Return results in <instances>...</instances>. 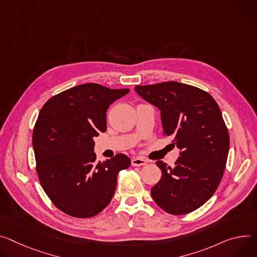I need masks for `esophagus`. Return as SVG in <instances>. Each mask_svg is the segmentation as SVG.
I'll use <instances>...</instances> for the list:
<instances>
[{"instance_id":"1","label":"esophagus","mask_w":257,"mask_h":257,"mask_svg":"<svg viewBox=\"0 0 257 257\" xmlns=\"http://www.w3.org/2000/svg\"><path fill=\"white\" fill-rule=\"evenodd\" d=\"M131 163L133 166H143V165H146L148 161H146L145 159L143 158H134L131 160Z\"/></svg>"}]
</instances>
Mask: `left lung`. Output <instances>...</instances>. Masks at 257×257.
Instances as JSON below:
<instances>
[{
    "mask_svg": "<svg viewBox=\"0 0 257 257\" xmlns=\"http://www.w3.org/2000/svg\"><path fill=\"white\" fill-rule=\"evenodd\" d=\"M134 90L160 109L163 133L180 150L173 167L157 161L162 177L152 197L170 214L190 213L213 196L223 175L229 136L221 110L209 93L178 82Z\"/></svg>",
    "mask_w": 257,
    "mask_h": 257,
    "instance_id": "1",
    "label": "left lung"
}]
</instances>
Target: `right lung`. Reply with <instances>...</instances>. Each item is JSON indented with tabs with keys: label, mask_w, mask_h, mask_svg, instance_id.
Listing matches in <instances>:
<instances>
[{
	"label": "right lung",
	"mask_w": 257,
	"mask_h": 257,
	"mask_svg": "<svg viewBox=\"0 0 257 257\" xmlns=\"http://www.w3.org/2000/svg\"><path fill=\"white\" fill-rule=\"evenodd\" d=\"M129 89L86 83L50 98L39 113L33 148L42 188L62 212L95 216L113 197L116 176L131 161L124 154L96 162L93 138L106 130V110Z\"/></svg>",
	"instance_id": "add662e5"
}]
</instances>
